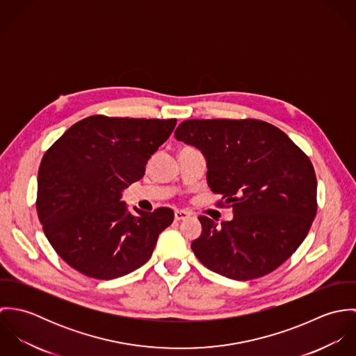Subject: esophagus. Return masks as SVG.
Returning <instances> with one entry per match:
<instances>
[{
    "mask_svg": "<svg viewBox=\"0 0 356 356\" xmlns=\"http://www.w3.org/2000/svg\"><path fill=\"white\" fill-rule=\"evenodd\" d=\"M174 215H175V220H184V219H186V218H189V216H191V213H189V212L182 211V209H177Z\"/></svg>",
    "mask_w": 356,
    "mask_h": 356,
    "instance_id": "1",
    "label": "esophagus"
}]
</instances>
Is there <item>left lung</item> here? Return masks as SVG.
Masks as SVG:
<instances>
[{
    "label": "left lung",
    "instance_id": "1",
    "mask_svg": "<svg viewBox=\"0 0 356 356\" xmlns=\"http://www.w3.org/2000/svg\"><path fill=\"white\" fill-rule=\"evenodd\" d=\"M175 138L207 159V181L233 208L220 226L199 216L192 251L207 268L237 281L263 277L300 247L316 215L311 160L282 130L257 119H191Z\"/></svg>",
    "mask_w": 356,
    "mask_h": 356
}]
</instances>
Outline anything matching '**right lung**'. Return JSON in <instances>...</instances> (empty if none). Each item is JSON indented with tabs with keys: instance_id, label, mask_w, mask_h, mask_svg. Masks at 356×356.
<instances>
[{
	"instance_id": "1",
	"label": "right lung",
	"mask_w": 356,
	"mask_h": 356,
	"mask_svg": "<svg viewBox=\"0 0 356 356\" xmlns=\"http://www.w3.org/2000/svg\"><path fill=\"white\" fill-rule=\"evenodd\" d=\"M177 119L93 115L71 126L42 157L37 212L57 254L83 275L113 280L152 256L171 208L153 212L120 202L122 191L145 174Z\"/></svg>"
}]
</instances>
